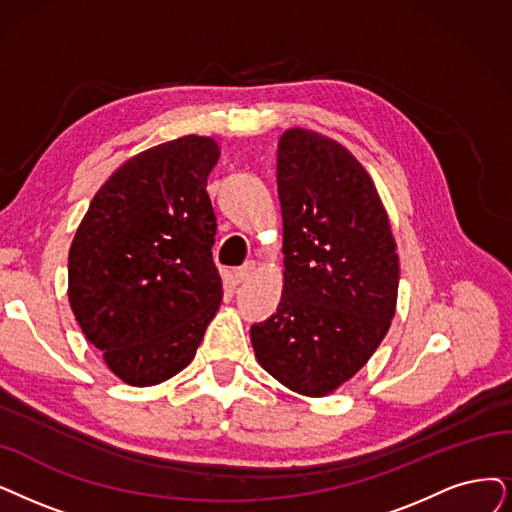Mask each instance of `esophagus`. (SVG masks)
I'll use <instances>...</instances> for the list:
<instances>
[{
	"label": "esophagus",
	"mask_w": 512,
	"mask_h": 512,
	"mask_svg": "<svg viewBox=\"0 0 512 512\" xmlns=\"http://www.w3.org/2000/svg\"><path fill=\"white\" fill-rule=\"evenodd\" d=\"M254 271H256V262H254V260H248V262L243 264V267H239V269L235 271V277H237V281L241 283V281H245V279H250Z\"/></svg>",
	"instance_id": "1"
}]
</instances>
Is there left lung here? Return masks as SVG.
I'll list each match as a JSON object with an SVG mask.
<instances>
[{
  "mask_svg": "<svg viewBox=\"0 0 512 512\" xmlns=\"http://www.w3.org/2000/svg\"><path fill=\"white\" fill-rule=\"evenodd\" d=\"M283 294L250 336L258 363L323 397L374 355L395 317L399 258L374 182L336 140L288 130L277 147Z\"/></svg>",
  "mask_w": 512,
  "mask_h": 512,
  "instance_id": "left-lung-1",
  "label": "left lung"
}]
</instances>
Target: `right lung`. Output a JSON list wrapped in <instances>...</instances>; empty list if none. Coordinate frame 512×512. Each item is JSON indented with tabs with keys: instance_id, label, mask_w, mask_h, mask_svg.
Masks as SVG:
<instances>
[{
	"instance_id": "obj_1",
	"label": "right lung",
	"mask_w": 512,
	"mask_h": 512,
	"mask_svg": "<svg viewBox=\"0 0 512 512\" xmlns=\"http://www.w3.org/2000/svg\"><path fill=\"white\" fill-rule=\"evenodd\" d=\"M212 138L182 136L128 159L94 195L69 250V302L109 370L132 386L193 361L222 300L206 191Z\"/></svg>"
}]
</instances>
